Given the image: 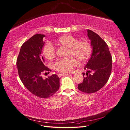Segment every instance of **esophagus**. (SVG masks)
Wrapping results in <instances>:
<instances>
[{"label":"esophagus","instance_id":"esophagus-1","mask_svg":"<svg viewBox=\"0 0 130 130\" xmlns=\"http://www.w3.org/2000/svg\"><path fill=\"white\" fill-rule=\"evenodd\" d=\"M69 74H68V73H58V74H57L58 76H59V77H61V76L64 75H69Z\"/></svg>","mask_w":130,"mask_h":130}]
</instances>
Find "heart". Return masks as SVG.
Masks as SVG:
<instances>
[{
	"label": "heart",
	"mask_w": 130,
	"mask_h": 130,
	"mask_svg": "<svg viewBox=\"0 0 130 130\" xmlns=\"http://www.w3.org/2000/svg\"><path fill=\"white\" fill-rule=\"evenodd\" d=\"M57 43L60 46L69 48V55L73 56L68 59L57 60L54 64V69L61 72H71L74 67L78 65V60L81 62L86 61L92 52V47L87 41H78V38L71 35H62L58 40ZM43 53L47 59H52L56 55L54 45L50 43H47L43 48Z\"/></svg>",
	"instance_id": "obj_1"
}]
</instances>
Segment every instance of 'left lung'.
I'll list each match as a JSON object with an SVG mask.
<instances>
[{
	"label": "left lung",
	"mask_w": 130,
	"mask_h": 130,
	"mask_svg": "<svg viewBox=\"0 0 130 130\" xmlns=\"http://www.w3.org/2000/svg\"><path fill=\"white\" fill-rule=\"evenodd\" d=\"M92 52L84 69L87 70L83 82L78 85L81 92L93 93L101 89L107 83L112 69V57L107 43L94 31L87 30Z\"/></svg>",
	"instance_id": "obj_1"
}]
</instances>
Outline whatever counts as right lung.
<instances>
[{"mask_svg":"<svg viewBox=\"0 0 130 130\" xmlns=\"http://www.w3.org/2000/svg\"><path fill=\"white\" fill-rule=\"evenodd\" d=\"M43 34L34 35L21 47L17 61L18 73L22 83L32 94L41 98H47L59 88V78L52 74L43 79L41 74L50 70L44 65L42 55L44 45Z\"/></svg>","mask_w":130,"mask_h":130,"instance_id":"add662e5","label":"right lung"}]
</instances>
